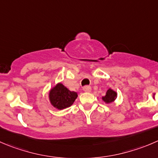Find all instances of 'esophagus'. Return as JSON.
Segmentation results:
<instances>
[{
  "label": "esophagus",
  "instance_id": "34e87169",
  "mask_svg": "<svg viewBox=\"0 0 158 158\" xmlns=\"http://www.w3.org/2000/svg\"><path fill=\"white\" fill-rule=\"evenodd\" d=\"M83 90L85 92H86V93H89L92 90V88L90 85H85V86L83 87Z\"/></svg>",
  "mask_w": 158,
  "mask_h": 158
}]
</instances>
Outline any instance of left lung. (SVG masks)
<instances>
[{
  "mask_svg": "<svg viewBox=\"0 0 158 158\" xmlns=\"http://www.w3.org/2000/svg\"><path fill=\"white\" fill-rule=\"evenodd\" d=\"M116 95L117 94H116V92L113 91V90L110 89L107 90L106 94L105 96H103V97H102V99H103L104 102L109 103V102H113V101L116 99Z\"/></svg>",
  "mask_w": 158,
  "mask_h": 158,
  "instance_id": "8db88e82",
  "label": "left lung"
}]
</instances>
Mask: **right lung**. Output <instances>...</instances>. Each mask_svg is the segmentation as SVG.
Returning <instances> with one entry per match:
<instances>
[{"instance_id":"add662e5","label":"right lung","mask_w":158,"mask_h":158,"mask_svg":"<svg viewBox=\"0 0 158 158\" xmlns=\"http://www.w3.org/2000/svg\"><path fill=\"white\" fill-rule=\"evenodd\" d=\"M77 96L76 92H71L62 83L56 85L49 93L51 103L59 110H62L73 105Z\"/></svg>"}]
</instances>
